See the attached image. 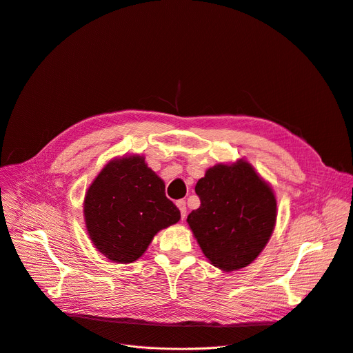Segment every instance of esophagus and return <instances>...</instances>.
<instances>
[{"mask_svg": "<svg viewBox=\"0 0 353 353\" xmlns=\"http://www.w3.org/2000/svg\"><path fill=\"white\" fill-rule=\"evenodd\" d=\"M176 205L179 207V210H180V215H181V219H184L185 218V215H187V207H185V201L184 199H179L177 203H176Z\"/></svg>", "mask_w": 353, "mask_h": 353, "instance_id": "obj_1", "label": "esophagus"}]
</instances>
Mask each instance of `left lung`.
<instances>
[{
	"label": "left lung",
	"mask_w": 353,
	"mask_h": 353,
	"mask_svg": "<svg viewBox=\"0 0 353 353\" xmlns=\"http://www.w3.org/2000/svg\"><path fill=\"white\" fill-rule=\"evenodd\" d=\"M201 205L187 222L205 257L223 271L253 263L268 243L276 199L271 187L247 162L216 165L195 185Z\"/></svg>",
	"instance_id": "obj_1"
}]
</instances>
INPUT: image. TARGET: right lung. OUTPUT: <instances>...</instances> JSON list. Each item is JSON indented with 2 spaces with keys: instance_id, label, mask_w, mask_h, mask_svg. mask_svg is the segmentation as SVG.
Here are the masks:
<instances>
[{
  "instance_id": "obj_1",
  "label": "right lung",
  "mask_w": 353,
  "mask_h": 353,
  "mask_svg": "<svg viewBox=\"0 0 353 353\" xmlns=\"http://www.w3.org/2000/svg\"><path fill=\"white\" fill-rule=\"evenodd\" d=\"M83 214L94 247L121 264L138 260L161 229L180 219L165 183L138 155L105 166L85 195Z\"/></svg>"
}]
</instances>
